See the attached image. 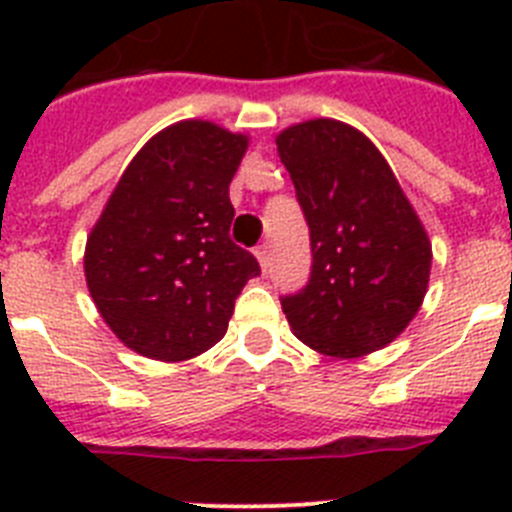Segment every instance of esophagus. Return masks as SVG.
Instances as JSON below:
<instances>
[{
  "label": "esophagus",
  "mask_w": 512,
  "mask_h": 512,
  "mask_svg": "<svg viewBox=\"0 0 512 512\" xmlns=\"http://www.w3.org/2000/svg\"><path fill=\"white\" fill-rule=\"evenodd\" d=\"M256 259H259V264H261V269H264V274L266 271H269V246H259L256 248Z\"/></svg>",
  "instance_id": "34e87169"
}]
</instances>
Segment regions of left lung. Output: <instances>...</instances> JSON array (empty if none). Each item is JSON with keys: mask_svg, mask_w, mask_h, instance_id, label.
<instances>
[{"mask_svg": "<svg viewBox=\"0 0 512 512\" xmlns=\"http://www.w3.org/2000/svg\"><path fill=\"white\" fill-rule=\"evenodd\" d=\"M310 228V279L282 297L295 336L354 359L395 341L415 318L431 243L374 143L338 120L292 125L277 138Z\"/></svg>", "mask_w": 512, "mask_h": 512, "instance_id": "obj_1", "label": "left lung"}]
</instances>
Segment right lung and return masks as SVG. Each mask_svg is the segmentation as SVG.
<instances>
[{
  "mask_svg": "<svg viewBox=\"0 0 512 512\" xmlns=\"http://www.w3.org/2000/svg\"><path fill=\"white\" fill-rule=\"evenodd\" d=\"M246 135L176 122L140 148L87 241L84 271L104 323L148 359L205 354L261 266L230 241L228 187Z\"/></svg>",
  "mask_w": 512,
  "mask_h": 512,
  "instance_id": "add662e5",
  "label": "right lung"
}]
</instances>
